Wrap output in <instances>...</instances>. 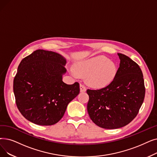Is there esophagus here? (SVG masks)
I'll list each match as a JSON object with an SVG mask.
<instances>
[{"mask_svg":"<svg viewBox=\"0 0 157 157\" xmlns=\"http://www.w3.org/2000/svg\"><path fill=\"white\" fill-rule=\"evenodd\" d=\"M80 92H85L86 90V87L83 85H82V84H80Z\"/></svg>","mask_w":157,"mask_h":157,"instance_id":"1","label":"esophagus"}]
</instances>
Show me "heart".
Masks as SVG:
<instances>
[{"label":"heart","mask_w":157,"mask_h":157,"mask_svg":"<svg viewBox=\"0 0 157 157\" xmlns=\"http://www.w3.org/2000/svg\"><path fill=\"white\" fill-rule=\"evenodd\" d=\"M74 72L81 77H86V83L94 88H102L113 82L117 68L113 62L104 56H97L78 63Z\"/></svg>","instance_id":"1"}]
</instances>
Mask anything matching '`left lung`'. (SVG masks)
<instances>
[{"mask_svg": "<svg viewBox=\"0 0 157 157\" xmlns=\"http://www.w3.org/2000/svg\"><path fill=\"white\" fill-rule=\"evenodd\" d=\"M119 67L113 82L99 90L88 89L87 111L91 120L105 129L122 128L137 116L145 96L140 68L121 53Z\"/></svg>", "mask_w": 157, "mask_h": 157, "instance_id": "obj_1", "label": "left lung"}]
</instances>
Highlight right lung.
<instances>
[{
	"instance_id": "right-lung-1",
	"label": "right lung",
	"mask_w": 157,
	"mask_h": 157,
	"mask_svg": "<svg viewBox=\"0 0 157 157\" xmlns=\"http://www.w3.org/2000/svg\"><path fill=\"white\" fill-rule=\"evenodd\" d=\"M66 59L52 51L38 49L24 58L13 80L16 104L34 124L53 125L62 119L67 105L79 93L78 82L62 81Z\"/></svg>"
}]
</instances>
